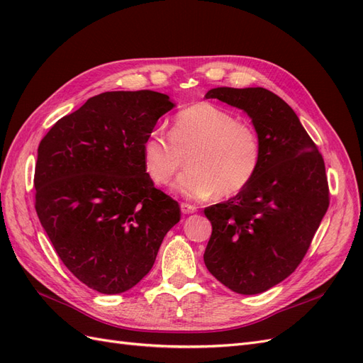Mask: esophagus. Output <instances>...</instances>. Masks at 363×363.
<instances>
[{
	"mask_svg": "<svg viewBox=\"0 0 363 363\" xmlns=\"http://www.w3.org/2000/svg\"><path fill=\"white\" fill-rule=\"evenodd\" d=\"M180 208H182V212H183L184 215H189V213L196 212V207H195L194 204H189V203H182V204H180Z\"/></svg>",
	"mask_w": 363,
	"mask_h": 363,
	"instance_id": "34e87169",
	"label": "esophagus"
}]
</instances>
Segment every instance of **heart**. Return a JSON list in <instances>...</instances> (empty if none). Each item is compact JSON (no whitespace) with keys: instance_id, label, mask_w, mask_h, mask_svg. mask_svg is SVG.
I'll use <instances>...</instances> for the list:
<instances>
[{"instance_id":"b5f03b06","label":"heart","mask_w":363,"mask_h":363,"mask_svg":"<svg viewBox=\"0 0 363 363\" xmlns=\"http://www.w3.org/2000/svg\"><path fill=\"white\" fill-rule=\"evenodd\" d=\"M186 157L188 171L174 183L184 199H230L255 180L262 162V142L250 124L224 108L196 103L174 118L171 136L156 128L142 144L144 168L156 184H168Z\"/></svg>"}]
</instances>
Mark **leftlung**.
<instances>
[{
  "instance_id": "obj_1",
  "label": "left lung",
  "mask_w": 363,
  "mask_h": 363,
  "mask_svg": "<svg viewBox=\"0 0 363 363\" xmlns=\"http://www.w3.org/2000/svg\"><path fill=\"white\" fill-rule=\"evenodd\" d=\"M206 98L242 108L262 142L259 172L224 203L206 207L204 263L224 286L265 292L296 269L330 203L324 159L298 116L263 87H216Z\"/></svg>"
}]
</instances>
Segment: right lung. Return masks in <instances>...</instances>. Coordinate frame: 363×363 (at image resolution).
<instances>
[{
	"label": "right lung",
	"instance_id": "1",
	"mask_svg": "<svg viewBox=\"0 0 363 363\" xmlns=\"http://www.w3.org/2000/svg\"><path fill=\"white\" fill-rule=\"evenodd\" d=\"M172 107L155 91L104 92L40 140L39 221L63 265L94 291L133 288L180 221L179 203L155 188L142 160L144 139Z\"/></svg>",
	"mask_w": 363,
	"mask_h": 363
}]
</instances>
